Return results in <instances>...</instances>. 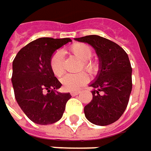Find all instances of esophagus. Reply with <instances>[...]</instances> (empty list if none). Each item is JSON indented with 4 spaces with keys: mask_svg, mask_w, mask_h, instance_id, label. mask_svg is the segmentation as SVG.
I'll list each match as a JSON object with an SVG mask.
<instances>
[{
    "mask_svg": "<svg viewBox=\"0 0 151 151\" xmlns=\"http://www.w3.org/2000/svg\"><path fill=\"white\" fill-rule=\"evenodd\" d=\"M79 93H80L79 91H70V95L72 96H77Z\"/></svg>",
    "mask_w": 151,
    "mask_h": 151,
    "instance_id": "esophagus-1",
    "label": "esophagus"
}]
</instances>
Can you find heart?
<instances>
[{
  "mask_svg": "<svg viewBox=\"0 0 151 151\" xmlns=\"http://www.w3.org/2000/svg\"><path fill=\"white\" fill-rule=\"evenodd\" d=\"M70 50L75 55H76L83 60V65L90 73L96 74L99 70V65L96 61L90 60L92 56V50L89 45L84 43H75L71 45ZM50 67L52 72L59 76L64 72V52L61 50L55 51L50 59ZM89 81V76L86 72L80 73L65 74L60 79V82L64 89L66 91H75L80 86Z\"/></svg>",
  "mask_w": 151,
  "mask_h": 151,
  "instance_id": "1",
  "label": "heart"
}]
</instances>
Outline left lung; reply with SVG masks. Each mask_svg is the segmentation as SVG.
<instances>
[{
    "label": "left lung",
    "mask_w": 151,
    "mask_h": 151,
    "mask_svg": "<svg viewBox=\"0 0 151 151\" xmlns=\"http://www.w3.org/2000/svg\"><path fill=\"white\" fill-rule=\"evenodd\" d=\"M91 45L99 58V72L90 85L91 101L85 106V116L97 125L116 122L125 112L132 90V68L128 55L116 43L99 35L75 38Z\"/></svg>",
    "instance_id": "8db88e82"
}]
</instances>
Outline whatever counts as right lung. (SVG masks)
Listing matches in <instances>:
<instances>
[{
    "label": "right lung",
    "instance_id": "right-lung-1",
    "mask_svg": "<svg viewBox=\"0 0 151 151\" xmlns=\"http://www.w3.org/2000/svg\"><path fill=\"white\" fill-rule=\"evenodd\" d=\"M70 38L42 37L33 40L17 53L12 63V82L17 103L35 124L50 125L60 120L70 93L57 90L61 83L50 67V59Z\"/></svg>",
    "mask_w": 151,
    "mask_h": 151
}]
</instances>
